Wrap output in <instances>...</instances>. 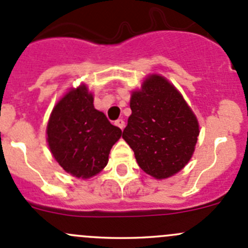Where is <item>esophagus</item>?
Listing matches in <instances>:
<instances>
[{
	"mask_svg": "<svg viewBox=\"0 0 248 248\" xmlns=\"http://www.w3.org/2000/svg\"><path fill=\"white\" fill-rule=\"evenodd\" d=\"M115 124H116L119 128H121V129L124 128V120H121V119L117 120V121H115Z\"/></svg>",
	"mask_w": 248,
	"mask_h": 248,
	"instance_id": "obj_1",
	"label": "esophagus"
}]
</instances>
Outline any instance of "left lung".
<instances>
[{
	"label": "left lung",
	"instance_id": "obj_1",
	"mask_svg": "<svg viewBox=\"0 0 248 248\" xmlns=\"http://www.w3.org/2000/svg\"><path fill=\"white\" fill-rule=\"evenodd\" d=\"M122 138L150 176L164 180L187 166L196 150L199 122L181 92L161 74H149L129 101Z\"/></svg>",
	"mask_w": 248,
	"mask_h": 248
}]
</instances>
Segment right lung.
I'll use <instances>...</instances> for the list:
<instances>
[{
    "label": "right lung",
    "instance_id": "add662e5",
    "mask_svg": "<svg viewBox=\"0 0 248 248\" xmlns=\"http://www.w3.org/2000/svg\"><path fill=\"white\" fill-rule=\"evenodd\" d=\"M121 136V129L94 109L93 93L85 82L71 87L57 101L46 124V142L55 161L82 180L106 168L110 150Z\"/></svg>",
    "mask_w": 248,
    "mask_h": 248
}]
</instances>
